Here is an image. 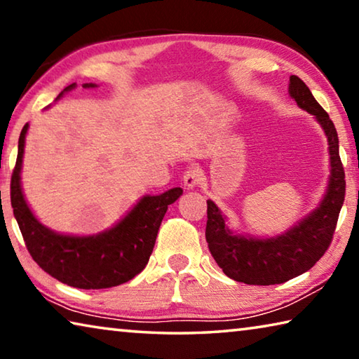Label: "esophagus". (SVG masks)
<instances>
[{"label": "esophagus", "instance_id": "1", "mask_svg": "<svg viewBox=\"0 0 359 359\" xmlns=\"http://www.w3.org/2000/svg\"><path fill=\"white\" fill-rule=\"evenodd\" d=\"M199 182H201V171L194 166L188 168L184 174V185L187 188H194L199 185Z\"/></svg>", "mask_w": 359, "mask_h": 359}]
</instances>
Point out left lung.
Wrapping results in <instances>:
<instances>
[{"label": "left lung", "mask_w": 359, "mask_h": 359, "mask_svg": "<svg viewBox=\"0 0 359 359\" xmlns=\"http://www.w3.org/2000/svg\"><path fill=\"white\" fill-rule=\"evenodd\" d=\"M288 93L297 106L313 115L325 131L330 145V179L318 208L272 238L234 234L223 212L208 199L205 241L212 257L229 278L247 285L283 283L313 267L331 244L345 198V172L339 156L336 126L297 76L290 77Z\"/></svg>", "instance_id": "8db88e82"}]
</instances>
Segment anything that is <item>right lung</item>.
Masks as SVG:
<instances>
[{
	"label": "right lung",
	"mask_w": 359,
	"mask_h": 359,
	"mask_svg": "<svg viewBox=\"0 0 359 359\" xmlns=\"http://www.w3.org/2000/svg\"><path fill=\"white\" fill-rule=\"evenodd\" d=\"M74 87L76 83L66 87L57 100ZM83 87L95 88L96 85L83 83ZM27 131L28 123L19 137V154L11 179V204L32 258L48 276L82 290L117 287L136 277L149 263L168 205L177 201L184 190L175 187L156 196L145 194L118 223L98 234H60L36 218L23 196L20 172Z\"/></svg>",
	"instance_id": "right-lung-1"
}]
</instances>
